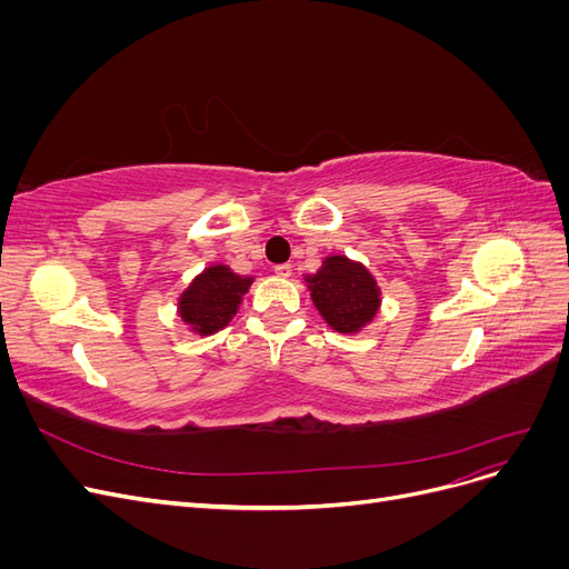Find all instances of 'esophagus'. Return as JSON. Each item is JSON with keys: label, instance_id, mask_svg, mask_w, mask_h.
Instances as JSON below:
<instances>
[{"label": "esophagus", "instance_id": "34e87169", "mask_svg": "<svg viewBox=\"0 0 569 569\" xmlns=\"http://www.w3.org/2000/svg\"><path fill=\"white\" fill-rule=\"evenodd\" d=\"M272 270H274V274H278V278H289V274H291V266L289 263H280V266H274Z\"/></svg>", "mask_w": 569, "mask_h": 569}]
</instances>
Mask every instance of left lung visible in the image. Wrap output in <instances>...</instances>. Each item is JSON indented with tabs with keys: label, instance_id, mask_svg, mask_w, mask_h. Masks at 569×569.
<instances>
[{
	"label": "left lung",
	"instance_id": "1",
	"mask_svg": "<svg viewBox=\"0 0 569 569\" xmlns=\"http://www.w3.org/2000/svg\"><path fill=\"white\" fill-rule=\"evenodd\" d=\"M311 299L325 322L337 332L353 335L375 318L380 308V287L366 266L347 256H327L322 268L306 278Z\"/></svg>",
	"mask_w": 569,
	"mask_h": 569
}]
</instances>
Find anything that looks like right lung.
<instances>
[{
  "instance_id": "obj_1",
  "label": "right lung",
  "mask_w": 569,
  "mask_h": 569,
  "mask_svg": "<svg viewBox=\"0 0 569 569\" xmlns=\"http://www.w3.org/2000/svg\"><path fill=\"white\" fill-rule=\"evenodd\" d=\"M251 282V278H242L228 266L206 268L182 291L178 313L194 332L213 335L232 320Z\"/></svg>"
}]
</instances>
